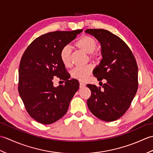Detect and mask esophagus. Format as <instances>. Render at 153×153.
I'll return each mask as SVG.
<instances>
[{
    "label": "esophagus",
    "mask_w": 153,
    "mask_h": 153,
    "mask_svg": "<svg viewBox=\"0 0 153 153\" xmlns=\"http://www.w3.org/2000/svg\"><path fill=\"white\" fill-rule=\"evenodd\" d=\"M85 86V84L84 83H83V82H79V87L80 88H82V87H84Z\"/></svg>",
    "instance_id": "obj_1"
}]
</instances>
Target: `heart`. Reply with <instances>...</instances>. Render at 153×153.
<instances>
[{"label": "heart", "instance_id": "obj_1", "mask_svg": "<svg viewBox=\"0 0 153 153\" xmlns=\"http://www.w3.org/2000/svg\"><path fill=\"white\" fill-rule=\"evenodd\" d=\"M97 45V41L95 39L91 36H88V35L82 37L76 43L77 48L87 54H91V57L95 56L96 54H93V53L95 50ZM70 54L71 48L68 45L62 47L60 51V60L62 64L66 67L70 66L71 64ZM92 71L93 67L91 65H87V66L82 67H76L71 70V76L75 79L80 81H85L91 74Z\"/></svg>", "mask_w": 153, "mask_h": 153}]
</instances>
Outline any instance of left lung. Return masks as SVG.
I'll return each instance as SVG.
<instances>
[{
	"label": "left lung",
	"mask_w": 153,
	"mask_h": 153,
	"mask_svg": "<svg viewBox=\"0 0 153 153\" xmlns=\"http://www.w3.org/2000/svg\"><path fill=\"white\" fill-rule=\"evenodd\" d=\"M101 46L102 59L93 73L98 81L106 79L100 87L87 84L91 95L87 106L94 116L106 122L122 117L130 106L138 87V68L131 51L121 39L108 30L88 29Z\"/></svg>",
	"instance_id": "obj_1"
}]
</instances>
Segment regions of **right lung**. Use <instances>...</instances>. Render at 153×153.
<instances>
[{"label":"right lung","instance_id":"right-lung-1","mask_svg":"<svg viewBox=\"0 0 153 153\" xmlns=\"http://www.w3.org/2000/svg\"><path fill=\"white\" fill-rule=\"evenodd\" d=\"M82 31L44 34L29 45L22 57L19 94L29 114L42 124H51L62 118L79 89L78 81L70 79L60 53ZM54 76L64 80L65 85L55 88L52 82Z\"/></svg>","mask_w":153,"mask_h":153}]
</instances>
